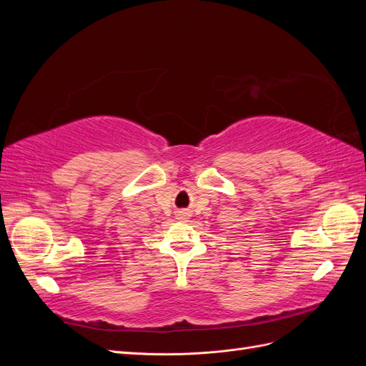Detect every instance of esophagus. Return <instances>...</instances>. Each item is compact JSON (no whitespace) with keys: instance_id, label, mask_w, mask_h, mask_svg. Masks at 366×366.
I'll use <instances>...</instances> for the list:
<instances>
[{"instance_id":"1","label":"esophagus","mask_w":366,"mask_h":366,"mask_svg":"<svg viewBox=\"0 0 366 366\" xmlns=\"http://www.w3.org/2000/svg\"><path fill=\"white\" fill-rule=\"evenodd\" d=\"M180 215H182V217H183V218H184V217H187V215H186V212H182V214H180Z\"/></svg>"}]
</instances>
